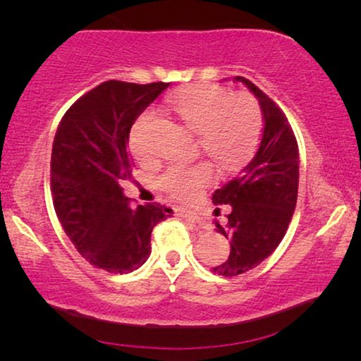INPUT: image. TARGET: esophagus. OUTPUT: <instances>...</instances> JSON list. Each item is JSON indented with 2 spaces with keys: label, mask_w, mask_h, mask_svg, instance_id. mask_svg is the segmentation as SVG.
Segmentation results:
<instances>
[{
  "label": "esophagus",
  "mask_w": 361,
  "mask_h": 361,
  "mask_svg": "<svg viewBox=\"0 0 361 361\" xmlns=\"http://www.w3.org/2000/svg\"><path fill=\"white\" fill-rule=\"evenodd\" d=\"M179 215L182 216V219H185V220L192 221V224H195L197 226H199V228H207L204 219H202V216H199L197 214H194V212H189V210H180V212H179Z\"/></svg>",
  "instance_id": "esophagus-1"
}]
</instances>
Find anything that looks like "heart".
I'll use <instances>...</instances> for the list:
<instances>
[{
	"instance_id": "obj_1",
	"label": "heart",
	"mask_w": 361,
	"mask_h": 361,
	"mask_svg": "<svg viewBox=\"0 0 361 361\" xmlns=\"http://www.w3.org/2000/svg\"><path fill=\"white\" fill-rule=\"evenodd\" d=\"M179 121L197 133L199 145L221 167H233L245 161L258 145L261 113L258 103L248 93H230L215 85H197L180 92L169 100ZM152 113L137 118L131 128V152L145 164L154 161L146 147L145 130ZM214 179V166L209 161L195 164H171L159 176L161 189L176 199L187 200Z\"/></svg>"
}]
</instances>
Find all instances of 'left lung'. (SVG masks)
Segmentation results:
<instances>
[{
	"label": "left lung",
	"mask_w": 361,
	"mask_h": 361,
	"mask_svg": "<svg viewBox=\"0 0 361 361\" xmlns=\"http://www.w3.org/2000/svg\"><path fill=\"white\" fill-rule=\"evenodd\" d=\"M233 82L258 98L264 128L248 164L212 197L215 205H231L226 228L216 224V231L230 240L228 259L214 268L225 278L256 268L278 248L293 219L299 187V147L288 118L248 78L233 77Z\"/></svg>",
	"instance_id": "left-lung-1"
}]
</instances>
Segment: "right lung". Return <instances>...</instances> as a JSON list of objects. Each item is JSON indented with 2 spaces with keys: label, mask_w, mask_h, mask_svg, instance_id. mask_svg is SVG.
<instances>
[{
  "label": "right lung",
  "mask_w": 361,
  "mask_h": 361,
  "mask_svg": "<svg viewBox=\"0 0 361 361\" xmlns=\"http://www.w3.org/2000/svg\"><path fill=\"white\" fill-rule=\"evenodd\" d=\"M169 83L108 80L78 98L57 128L51 156L54 209L78 253L108 273H131L151 253L156 224L172 215L161 204L130 205L128 151L136 118Z\"/></svg>",
  "instance_id": "right-lung-1"
}]
</instances>
